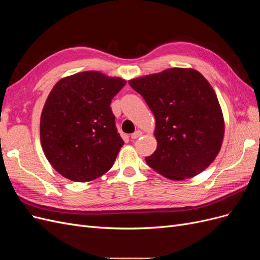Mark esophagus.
<instances>
[{"mask_svg": "<svg viewBox=\"0 0 260 260\" xmlns=\"http://www.w3.org/2000/svg\"><path fill=\"white\" fill-rule=\"evenodd\" d=\"M142 136V131H140V130H137L136 132H133L132 135H131V139H133V140H136V139H138L139 137H141Z\"/></svg>", "mask_w": 260, "mask_h": 260, "instance_id": "1", "label": "esophagus"}]
</instances>
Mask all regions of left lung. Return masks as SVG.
I'll return each mask as SVG.
<instances>
[{
    "mask_svg": "<svg viewBox=\"0 0 260 260\" xmlns=\"http://www.w3.org/2000/svg\"><path fill=\"white\" fill-rule=\"evenodd\" d=\"M129 84L143 96L156 120L157 148L145 158L148 166L170 180L205 170L224 136L221 107L205 77L191 68H169Z\"/></svg>",
    "mask_w": 260,
    "mask_h": 260,
    "instance_id": "obj_1",
    "label": "left lung"
}]
</instances>
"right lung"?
Here are the masks:
<instances>
[{
	"label": "right lung",
	"mask_w": 260,
	"mask_h": 260,
	"mask_svg": "<svg viewBox=\"0 0 260 260\" xmlns=\"http://www.w3.org/2000/svg\"><path fill=\"white\" fill-rule=\"evenodd\" d=\"M124 84L121 78L83 72L54 85L41 114L40 139L62 177L86 182L112 168L123 141L109 105Z\"/></svg>",
	"instance_id": "add662e5"
}]
</instances>
